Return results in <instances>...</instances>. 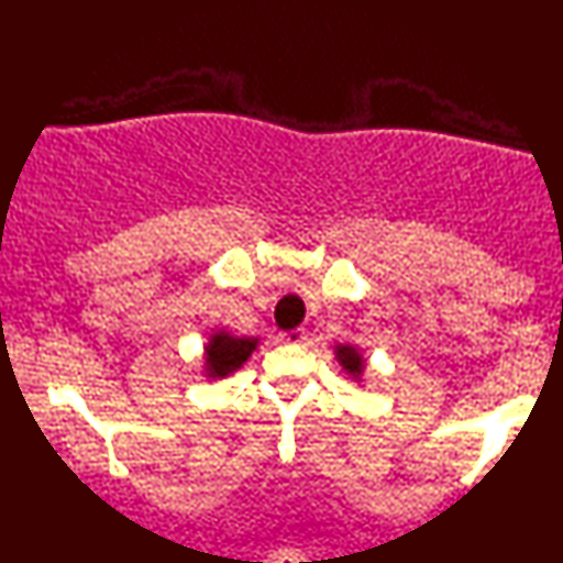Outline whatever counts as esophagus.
<instances>
[{"label": "esophagus", "instance_id": "esophagus-1", "mask_svg": "<svg viewBox=\"0 0 563 563\" xmlns=\"http://www.w3.org/2000/svg\"><path fill=\"white\" fill-rule=\"evenodd\" d=\"M280 339L285 343H300L305 339V329H292V331H285L280 333Z\"/></svg>", "mask_w": 563, "mask_h": 563}]
</instances>
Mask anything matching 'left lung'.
<instances>
[{
	"mask_svg": "<svg viewBox=\"0 0 563 563\" xmlns=\"http://www.w3.org/2000/svg\"><path fill=\"white\" fill-rule=\"evenodd\" d=\"M336 355H339L341 365H343L345 369H349V373H353V375H361V373H363L361 353H357V351L353 349V345H339Z\"/></svg>",
	"mask_w": 563,
	"mask_h": 563,
	"instance_id": "left-lung-1",
	"label": "left lung"
}]
</instances>
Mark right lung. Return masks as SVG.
<instances>
[{
  "mask_svg": "<svg viewBox=\"0 0 563 563\" xmlns=\"http://www.w3.org/2000/svg\"><path fill=\"white\" fill-rule=\"evenodd\" d=\"M256 349L254 339H234L230 333H214L208 343V369L212 377H224L234 373L236 367Z\"/></svg>",
  "mask_w": 563,
  "mask_h": 563,
  "instance_id": "right-lung-1",
  "label": "right lung"
}]
</instances>
